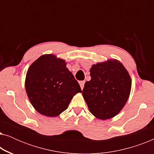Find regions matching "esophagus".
<instances>
[{
	"mask_svg": "<svg viewBox=\"0 0 154 154\" xmlns=\"http://www.w3.org/2000/svg\"><path fill=\"white\" fill-rule=\"evenodd\" d=\"M85 81H80L79 82V84H80V86H81V89L83 90V88H84V85H85Z\"/></svg>",
	"mask_w": 154,
	"mask_h": 154,
	"instance_id": "obj_1",
	"label": "esophagus"
}]
</instances>
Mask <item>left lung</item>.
Instances as JSON below:
<instances>
[{
  "mask_svg": "<svg viewBox=\"0 0 154 154\" xmlns=\"http://www.w3.org/2000/svg\"><path fill=\"white\" fill-rule=\"evenodd\" d=\"M90 72L91 80L85 83L82 92L90 112L102 120L116 116L129 98L132 85L129 73L114 59L93 64Z\"/></svg>",
  "mask_w": 154,
  "mask_h": 154,
  "instance_id": "1",
  "label": "left lung"
}]
</instances>
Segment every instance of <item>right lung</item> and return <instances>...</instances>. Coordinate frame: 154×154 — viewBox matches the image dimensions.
Returning <instances> with one entry per match:
<instances>
[{"instance_id": "add662e5", "label": "right lung", "mask_w": 154, "mask_h": 154, "mask_svg": "<svg viewBox=\"0 0 154 154\" xmlns=\"http://www.w3.org/2000/svg\"><path fill=\"white\" fill-rule=\"evenodd\" d=\"M25 89L35 110L48 117L62 113L68 108L73 96L81 92L65 60L51 54L41 56L29 66Z\"/></svg>"}]
</instances>
